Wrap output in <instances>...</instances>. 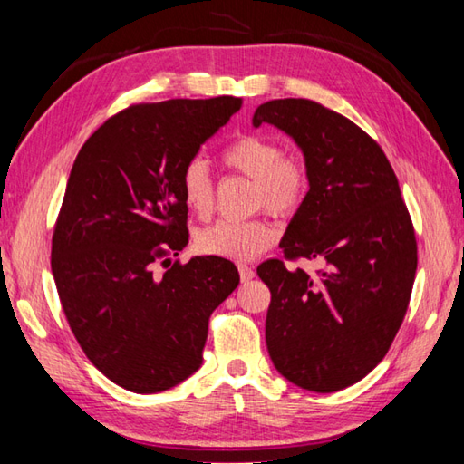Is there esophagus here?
Here are the masks:
<instances>
[{
	"instance_id": "obj_1",
	"label": "esophagus",
	"mask_w": 464,
	"mask_h": 464,
	"mask_svg": "<svg viewBox=\"0 0 464 464\" xmlns=\"http://www.w3.org/2000/svg\"><path fill=\"white\" fill-rule=\"evenodd\" d=\"M239 275H241V281L247 283L255 277V271L251 267H247V265H239Z\"/></svg>"
}]
</instances>
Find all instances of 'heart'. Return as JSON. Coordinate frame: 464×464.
Segmentation results:
<instances>
[{"label":"heart","mask_w":464,"mask_h":464,"mask_svg":"<svg viewBox=\"0 0 464 464\" xmlns=\"http://www.w3.org/2000/svg\"><path fill=\"white\" fill-rule=\"evenodd\" d=\"M221 161L229 169L255 181V205L275 215L293 213L307 189V173L295 160L283 157L277 141L261 135H243L229 143L221 153ZM183 201L189 209L207 217L215 203V187L209 169L201 160L187 163L181 175ZM277 239V229L267 221L221 219L197 235V249L213 257L231 261H249Z\"/></svg>","instance_id":"obj_1"}]
</instances>
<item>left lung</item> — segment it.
I'll return each instance as SVG.
<instances>
[{
	"instance_id": "left-lung-1",
	"label": "left lung",
	"mask_w": 464,
	"mask_h": 464,
	"mask_svg": "<svg viewBox=\"0 0 464 464\" xmlns=\"http://www.w3.org/2000/svg\"><path fill=\"white\" fill-rule=\"evenodd\" d=\"M299 147L309 191L279 247L319 259L309 275L279 259L257 267L271 291L269 357L301 389L351 387L387 354L409 307L417 241L397 175L381 147L347 117L309 100H273L253 113Z\"/></svg>"
}]
</instances>
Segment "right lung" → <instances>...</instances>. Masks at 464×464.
Wrapping results in <instances>:
<instances>
[{
    "label": "right lung",
    "mask_w": 464,
    "mask_h": 464,
    "mask_svg": "<svg viewBox=\"0 0 464 464\" xmlns=\"http://www.w3.org/2000/svg\"><path fill=\"white\" fill-rule=\"evenodd\" d=\"M239 110L229 95L133 105L83 143L69 173L52 243L59 301L87 359L131 392L191 377L211 313L239 285L237 267L213 255L153 273L189 243L183 169Z\"/></svg>",
    "instance_id": "1"
}]
</instances>
